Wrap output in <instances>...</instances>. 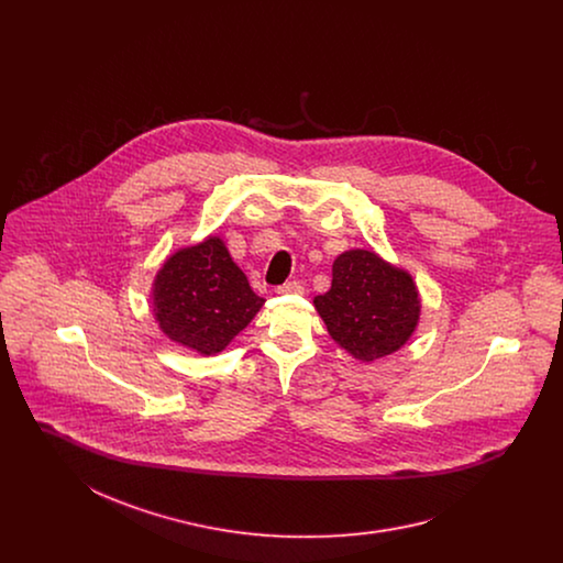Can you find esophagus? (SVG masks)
Here are the masks:
<instances>
[{
  "label": "esophagus",
  "instance_id": "esophagus-1",
  "mask_svg": "<svg viewBox=\"0 0 563 563\" xmlns=\"http://www.w3.org/2000/svg\"><path fill=\"white\" fill-rule=\"evenodd\" d=\"M276 294H303V287H301V283H297V280H291V283H285V285H280V287L276 289Z\"/></svg>",
  "mask_w": 563,
  "mask_h": 563
}]
</instances>
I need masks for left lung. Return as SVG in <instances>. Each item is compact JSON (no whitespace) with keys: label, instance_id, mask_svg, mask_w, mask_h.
<instances>
[{"label":"left lung","instance_id":"1","mask_svg":"<svg viewBox=\"0 0 563 563\" xmlns=\"http://www.w3.org/2000/svg\"><path fill=\"white\" fill-rule=\"evenodd\" d=\"M329 335L354 358L401 349L418 324L420 299L407 272L354 249L333 262L331 289L314 297Z\"/></svg>","mask_w":563,"mask_h":563}]
</instances>
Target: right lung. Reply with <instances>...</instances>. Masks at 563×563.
I'll use <instances>...</instances> for the list:
<instances>
[{"instance_id":"add662e5","label":"right lung","mask_w":563,"mask_h":563,"mask_svg":"<svg viewBox=\"0 0 563 563\" xmlns=\"http://www.w3.org/2000/svg\"><path fill=\"white\" fill-rule=\"evenodd\" d=\"M264 301L219 239L175 253L156 276L154 312L162 331L200 354L225 349Z\"/></svg>"}]
</instances>
